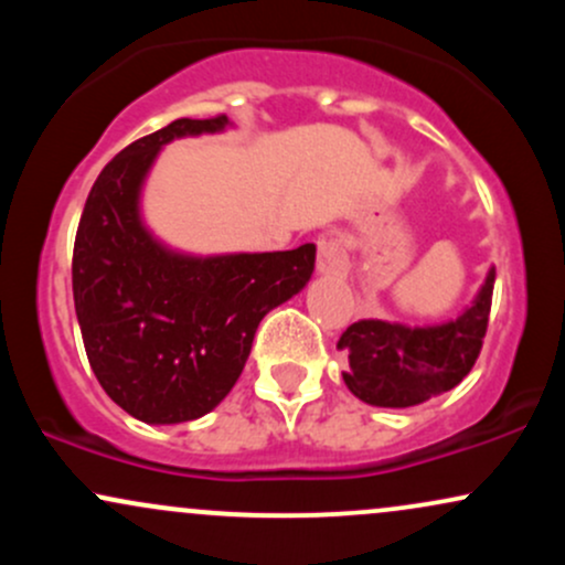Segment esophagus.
Masks as SVG:
<instances>
[{"label":"esophagus","mask_w":565,"mask_h":565,"mask_svg":"<svg viewBox=\"0 0 565 565\" xmlns=\"http://www.w3.org/2000/svg\"><path fill=\"white\" fill-rule=\"evenodd\" d=\"M316 268H319L321 274L345 276L348 274L345 246H342L332 236H321L319 238V257H316Z\"/></svg>","instance_id":"34e87169"}]
</instances>
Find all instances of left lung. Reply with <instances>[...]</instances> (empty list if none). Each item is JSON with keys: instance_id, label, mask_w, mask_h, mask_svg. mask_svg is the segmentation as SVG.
Here are the masks:
<instances>
[{"instance_id": "1", "label": "left lung", "mask_w": 565, "mask_h": 565, "mask_svg": "<svg viewBox=\"0 0 565 565\" xmlns=\"http://www.w3.org/2000/svg\"><path fill=\"white\" fill-rule=\"evenodd\" d=\"M494 268L459 319L438 327H404L387 321H355L337 348L348 350L342 380L355 398L372 406L406 408L451 391L476 366L489 327Z\"/></svg>"}]
</instances>
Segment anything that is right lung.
<instances>
[{"instance_id":"1","label":"right lung","mask_w":565,"mask_h":565,"mask_svg":"<svg viewBox=\"0 0 565 565\" xmlns=\"http://www.w3.org/2000/svg\"><path fill=\"white\" fill-rule=\"evenodd\" d=\"M225 125V114L178 119L135 140L97 174L76 228L71 284L89 366L108 398L148 425L212 412L236 385L263 316L313 274V244L188 257L142 225L140 185L161 146Z\"/></svg>"}]
</instances>
